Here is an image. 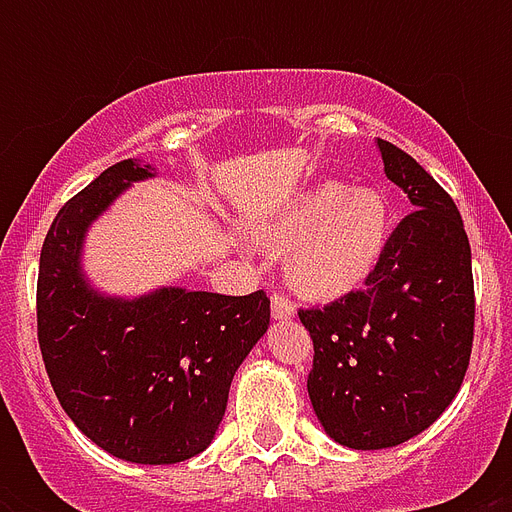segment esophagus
Segmentation results:
<instances>
[{
    "label": "esophagus",
    "instance_id": "esophagus-1",
    "mask_svg": "<svg viewBox=\"0 0 512 512\" xmlns=\"http://www.w3.org/2000/svg\"><path fill=\"white\" fill-rule=\"evenodd\" d=\"M271 313L276 321H289L295 319V305L289 300L287 295H281V292H273L271 297Z\"/></svg>",
    "mask_w": 512,
    "mask_h": 512
}]
</instances>
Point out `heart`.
Masks as SVG:
<instances>
[{
	"instance_id": "heart-1",
	"label": "heart",
	"mask_w": 512,
	"mask_h": 512,
	"mask_svg": "<svg viewBox=\"0 0 512 512\" xmlns=\"http://www.w3.org/2000/svg\"><path fill=\"white\" fill-rule=\"evenodd\" d=\"M289 249L287 279L311 300H337L364 287L390 241L388 199L374 188L319 183L305 188L265 228Z\"/></svg>"
}]
</instances>
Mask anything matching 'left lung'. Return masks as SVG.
<instances>
[{"mask_svg":"<svg viewBox=\"0 0 512 512\" xmlns=\"http://www.w3.org/2000/svg\"><path fill=\"white\" fill-rule=\"evenodd\" d=\"M377 148L414 212L390 233L366 289L297 311L313 340V412L329 438L364 452L404 444L444 414L468 372L476 324L460 209L406 151L388 140Z\"/></svg>","mask_w":512,"mask_h":512,"instance_id":"obj_1","label":"left lung"}]
</instances>
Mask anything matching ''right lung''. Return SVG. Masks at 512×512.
Returning a JSON list of instances; mask_svg holds the SVG:
<instances>
[{
	"label": "right lung",
	"mask_w": 512,
	"mask_h": 512,
	"mask_svg": "<svg viewBox=\"0 0 512 512\" xmlns=\"http://www.w3.org/2000/svg\"><path fill=\"white\" fill-rule=\"evenodd\" d=\"M146 177L151 164L124 159L60 207L39 257L36 335L52 390L84 436L119 460L172 465L212 444L233 374L268 329L271 297L167 287L119 300L87 287L84 233Z\"/></svg>",
	"instance_id": "add662e5"
}]
</instances>
